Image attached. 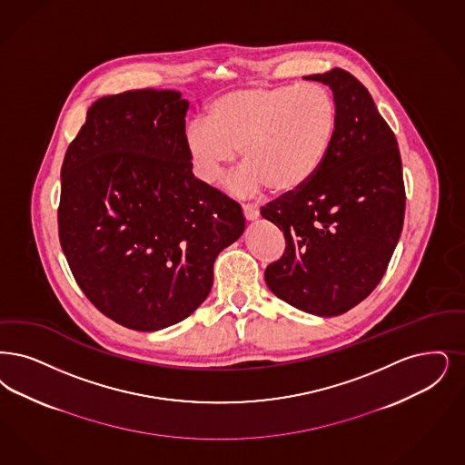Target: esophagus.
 Segmentation results:
<instances>
[{
  "mask_svg": "<svg viewBox=\"0 0 465 465\" xmlns=\"http://www.w3.org/2000/svg\"><path fill=\"white\" fill-rule=\"evenodd\" d=\"M242 211H243L245 220H249V222H252L260 216V207L256 204H242Z\"/></svg>",
  "mask_w": 465,
  "mask_h": 465,
  "instance_id": "obj_1",
  "label": "esophagus"
}]
</instances>
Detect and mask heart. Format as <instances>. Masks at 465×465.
<instances>
[{"label": "heart", "mask_w": 465, "mask_h": 465, "mask_svg": "<svg viewBox=\"0 0 465 465\" xmlns=\"http://www.w3.org/2000/svg\"><path fill=\"white\" fill-rule=\"evenodd\" d=\"M337 121L334 94L316 83L235 90L207 105L205 124L188 126L186 155L197 178L214 185L241 150V193L270 186L277 195H292L325 164Z\"/></svg>", "instance_id": "1"}]
</instances>
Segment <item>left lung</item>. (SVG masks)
Returning <instances> with one entry per match:
<instances>
[{"instance_id":"left-lung-1","label":"left lung","mask_w":465,"mask_h":465,"mask_svg":"<svg viewBox=\"0 0 465 465\" xmlns=\"http://www.w3.org/2000/svg\"><path fill=\"white\" fill-rule=\"evenodd\" d=\"M304 79L332 90L337 133L310 185L261 207L285 237L264 280L301 312L337 316L367 298L388 270L405 218L403 169L394 133L353 74L335 67Z\"/></svg>"}]
</instances>
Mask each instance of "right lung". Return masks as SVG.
<instances>
[{"instance_id":"1","label":"right lung","mask_w":465,"mask_h":465,"mask_svg":"<svg viewBox=\"0 0 465 465\" xmlns=\"http://www.w3.org/2000/svg\"><path fill=\"white\" fill-rule=\"evenodd\" d=\"M186 111L173 90L98 98L62 164V251L94 308L133 331L192 315L245 228L241 205L193 176Z\"/></svg>"}]
</instances>
